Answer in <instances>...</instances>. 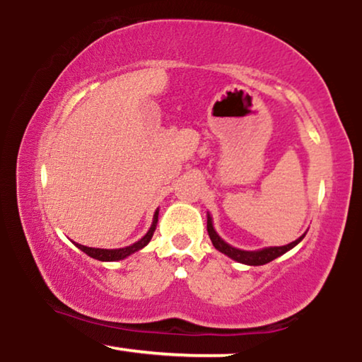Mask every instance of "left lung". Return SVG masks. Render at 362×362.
Listing matches in <instances>:
<instances>
[{"mask_svg":"<svg viewBox=\"0 0 362 362\" xmlns=\"http://www.w3.org/2000/svg\"><path fill=\"white\" fill-rule=\"evenodd\" d=\"M208 234L211 238V241H213V246L218 250L219 252H223V255H226L231 257V259L238 261V262H243V264H247V266H262V264H267V262H271L276 257L283 256L284 252H288L289 250H293L298 243L303 241V238L306 236V234H303L301 238H298L296 241L286 244V246H274V247H264V250H257V251H243V250H238V247H233L229 246L226 241H223L221 238H219V234L214 231L213 228V221H211V216L208 214Z\"/></svg>","mask_w":362,"mask_h":362,"instance_id":"8db88e82","label":"left lung"}]
</instances>
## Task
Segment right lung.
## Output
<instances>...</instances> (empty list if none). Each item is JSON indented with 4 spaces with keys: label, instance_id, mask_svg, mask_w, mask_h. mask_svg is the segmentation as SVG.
Here are the masks:
<instances>
[{
    "label": "right lung",
    "instance_id": "1",
    "mask_svg": "<svg viewBox=\"0 0 362 362\" xmlns=\"http://www.w3.org/2000/svg\"><path fill=\"white\" fill-rule=\"evenodd\" d=\"M156 224H158V211L154 213V218H153V224L151 228H149V231L144 234L143 238L139 239L138 243L131 244V246H126V247H119V250H101V247H88V246H83V244H76V247H79L83 252H86L89 257H93V259H98V261H119V259H124V257H128L129 255H133V252L143 250L146 244L151 241L153 234H154V229H156Z\"/></svg>",
    "mask_w": 362,
    "mask_h": 362
}]
</instances>
